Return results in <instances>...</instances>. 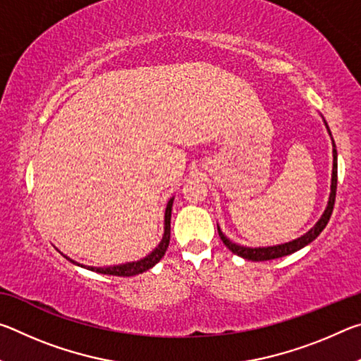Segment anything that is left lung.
I'll list each match as a JSON object with an SVG mask.
<instances>
[{"instance_id":"left-lung-1","label":"left lung","mask_w":361,"mask_h":361,"mask_svg":"<svg viewBox=\"0 0 361 361\" xmlns=\"http://www.w3.org/2000/svg\"><path fill=\"white\" fill-rule=\"evenodd\" d=\"M326 129L329 137H331V132H329V127L325 122ZM333 140V138H331ZM336 186H338V151H336V145L333 140V173H331V192H329V199H328V205L325 212H323L322 218L317 221L312 229L309 232H305L304 235L298 237V239L282 243V245H274V247H258V248H250V247H243V245H237V243L231 242L228 237H226L221 229L218 226V234L221 237V240L226 247H228L232 253L237 256H242V258L250 259V261H269V259H276V258H282V256L291 255L298 252V250L304 248L305 245H309L310 242L315 240L317 237L320 235V232L326 228V224L331 218L333 213V207H334V199H336Z\"/></svg>"}]
</instances>
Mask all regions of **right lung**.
<instances>
[{
    "label": "right lung",
    "instance_id": "1",
    "mask_svg": "<svg viewBox=\"0 0 361 361\" xmlns=\"http://www.w3.org/2000/svg\"><path fill=\"white\" fill-rule=\"evenodd\" d=\"M172 205H173V197L169 200L167 204V209H166V218H164V235H162V240L159 245L152 250V252L145 256L143 259L140 261H133V262H126V264H118V266H108V267H94V266H82L79 264V262L70 259L68 256H65L66 259H70L73 264L76 266H81L89 269V271H95L99 274H106V276H118V277H132V276H138V274H142L145 271H148L154 264H157L159 261L162 259V256L166 255L167 248H169V243H170V216H172Z\"/></svg>",
    "mask_w": 361,
    "mask_h": 361
}]
</instances>
